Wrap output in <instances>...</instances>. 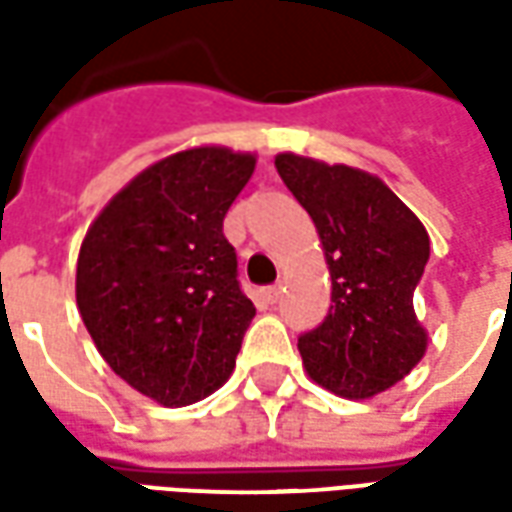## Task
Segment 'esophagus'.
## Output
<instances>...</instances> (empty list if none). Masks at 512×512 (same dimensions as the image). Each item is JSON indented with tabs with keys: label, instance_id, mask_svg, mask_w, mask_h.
I'll list each match as a JSON object with an SVG mask.
<instances>
[{
	"label": "esophagus",
	"instance_id": "34e87169",
	"mask_svg": "<svg viewBox=\"0 0 512 512\" xmlns=\"http://www.w3.org/2000/svg\"><path fill=\"white\" fill-rule=\"evenodd\" d=\"M263 296H266L268 304H274V301H279V296H282V288H279V285H268V288H263Z\"/></svg>",
	"mask_w": 512,
	"mask_h": 512
}]
</instances>
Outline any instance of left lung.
Masks as SVG:
<instances>
[{
	"instance_id": "8db88e82",
	"label": "left lung",
	"mask_w": 512,
	"mask_h": 512,
	"mask_svg": "<svg viewBox=\"0 0 512 512\" xmlns=\"http://www.w3.org/2000/svg\"><path fill=\"white\" fill-rule=\"evenodd\" d=\"M274 164L318 227L332 274L329 315L299 337L304 367L334 395H378L428 348L414 315L428 230L376 175L293 153H279Z\"/></svg>"
}]
</instances>
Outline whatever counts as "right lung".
<instances>
[{"label": "right lung", "instance_id": "add662e5", "mask_svg": "<svg viewBox=\"0 0 512 512\" xmlns=\"http://www.w3.org/2000/svg\"><path fill=\"white\" fill-rule=\"evenodd\" d=\"M255 156L191 147L139 172L84 235L76 304L106 365L161 406L230 378L255 304L224 216Z\"/></svg>", "mask_w": 512, "mask_h": 512}]
</instances>
